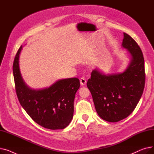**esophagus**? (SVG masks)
<instances>
[{
	"label": "esophagus",
	"instance_id": "1",
	"mask_svg": "<svg viewBox=\"0 0 154 154\" xmlns=\"http://www.w3.org/2000/svg\"><path fill=\"white\" fill-rule=\"evenodd\" d=\"M80 82L81 85H84L87 83V80L84 77H81L80 79Z\"/></svg>",
	"mask_w": 154,
	"mask_h": 154
}]
</instances>
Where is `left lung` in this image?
<instances>
[{
  "instance_id": "obj_1",
  "label": "left lung",
  "mask_w": 154,
  "mask_h": 154,
  "mask_svg": "<svg viewBox=\"0 0 154 154\" xmlns=\"http://www.w3.org/2000/svg\"><path fill=\"white\" fill-rule=\"evenodd\" d=\"M122 46L131 54L126 70L120 74L105 75L95 69L87 86L99 117L110 122L127 117L139 103L145 87L144 58L140 47L124 33Z\"/></svg>"
}]
</instances>
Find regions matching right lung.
I'll return each instance as SVG.
<instances>
[{
	"mask_svg": "<svg viewBox=\"0 0 154 154\" xmlns=\"http://www.w3.org/2000/svg\"><path fill=\"white\" fill-rule=\"evenodd\" d=\"M22 47L13 63L15 91L22 107L32 119L42 127L57 130L66 128L73 118L75 95L80 87L77 78L61 79L43 89L29 88L21 77L19 59Z\"/></svg>",
	"mask_w": 154,
	"mask_h": 154,
	"instance_id": "obj_1",
	"label": "right lung"
}]
</instances>
